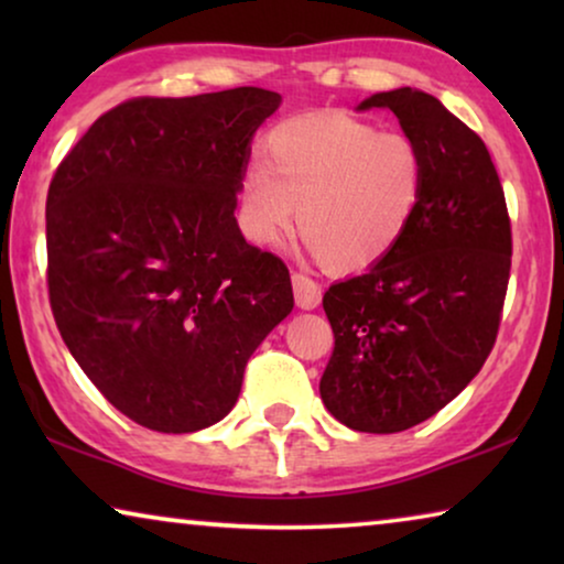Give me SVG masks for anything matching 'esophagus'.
<instances>
[{"mask_svg": "<svg viewBox=\"0 0 564 564\" xmlns=\"http://www.w3.org/2000/svg\"><path fill=\"white\" fill-rule=\"evenodd\" d=\"M292 290H295V303L303 311H313L321 305V284L303 272H292Z\"/></svg>", "mask_w": 564, "mask_h": 564, "instance_id": "esophagus-1", "label": "esophagus"}]
</instances>
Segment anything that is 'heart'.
Here are the masks:
<instances>
[{
	"instance_id": "heart-1",
	"label": "heart",
	"mask_w": 564,
	"mask_h": 564,
	"mask_svg": "<svg viewBox=\"0 0 564 564\" xmlns=\"http://www.w3.org/2000/svg\"><path fill=\"white\" fill-rule=\"evenodd\" d=\"M426 192V156L405 133L328 112L284 120L264 164L238 180V223L257 246L297 234L328 272H361L400 243Z\"/></svg>"
}]
</instances>
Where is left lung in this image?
I'll use <instances>...</instances> for the list:
<instances>
[{"label": "left lung", "mask_w": 564, "mask_h": 564, "mask_svg": "<svg viewBox=\"0 0 564 564\" xmlns=\"http://www.w3.org/2000/svg\"><path fill=\"white\" fill-rule=\"evenodd\" d=\"M426 156V192L388 257L323 295L334 351L323 405L365 434H398L452 403L490 357L511 276V218L482 138L426 91H380Z\"/></svg>", "instance_id": "obj_1"}]
</instances>
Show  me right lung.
I'll use <instances>...</instances> for the list:
<instances>
[{"label": "right lung", "instance_id": "obj_1", "mask_svg": "<svg viewBox=\"0 0 564 564\" xmlns=\"http://www.w3.org/2000/svg\"><path fill=\"white\" fill-rule=\"evenodd\" d=\"M280 102L261 87L126 99L53 174V318L95 388L145 429L228 415L246 361L295 305L284 261L246 243L234 215L251 135Z\"/></svg>", "mask_w": 564, "mask_h": 564}]
</instances>
